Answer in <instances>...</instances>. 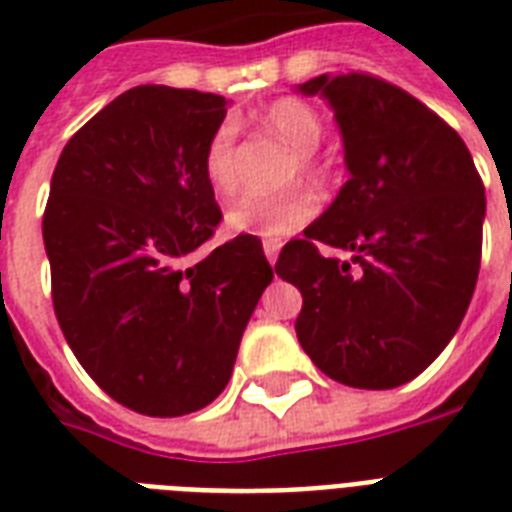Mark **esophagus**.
<instances>
[{
    "instance_id": "obj_1",
    "label": "esophagus",
    "mask_w": 512,
    "mask_h": 512,
    "mask_svg": "<svg viewBox=\"0 0 512 512\" xmlns=\"http://www.w3.org/2000/svg\"><path fill=\"white\" fill-rule=\"evenodd\" d=\"M279 249H281L279 239H265L263 241V252H265V257H268V263H276V257H279Z\"/></svg>"
}]
</instances>
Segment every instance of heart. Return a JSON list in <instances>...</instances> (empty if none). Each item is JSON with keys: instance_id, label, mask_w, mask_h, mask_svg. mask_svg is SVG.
I'll list each match as a JSON object with an SVG mask.
<instances>
[{"instance_id": "1", "label": "heart", "mask_w": 512, "mask_h": 512, "mask_svg": "<svg viewBox=\"0 0 512 512\" xmlns=\"http://www.w3.org/2000/svg\"><path fill=\"white\" fill-rule=\"evenodd\" d=\"M260 127L271 132L287 146L295 148V159L289 167V177L303 175L319 180L324 175L316 148L324 140V119L308 100L279 98L265 106L260 114ZM236 138L239 127L233 119H225L209 135L204 148V177L212 191L231 196L239 188V159H236ZM319 209V201L305 185H289L273 193H247L228 209V228L236 233H252L260 239H281L300 231L311 223Z\"/></svg>"}]
</instances>
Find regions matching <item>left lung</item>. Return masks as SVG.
Listing matches in <instances>:
<instances>
[{"mask_svg":"<svg viewBox=\"0 0 512 512\" xmlns=\"http://www.w3.org/2000/svg\"><path fill=\"white\" fill-rule=\"evenodd\" d=\"M300 90L335 108L350 177L276 263L303 295L297 340L342 385L398 388L436 361L468 311L484 183L460 135L396 84L350 71ZM321 243L351 260L321 256Z\"/></svg>","mask_w":512,"mask_h":512,"instance_id":"8db88e82","label":"left lung"}]
</instances>
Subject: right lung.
Here are the masks:
<instances>
[{
	"instance_id": "1",
	"label": "right lung",
	"mask_w": 512,
	"mask_h": 512,
	"mask_svg": "<svg viewBox=\"0 0 512 512\" xmlns=\"http://www.w3.org/2000/svg\"><path fill=\"white\" fill-rule=\"evenodd\" d=\"M225 98L132 87L68 140L42 236L52 308L84 372L122 406L180 417L231 380L273 268L249 233L201 252L223 220L204 148Z\"/></svg>"
}]
</instances>
